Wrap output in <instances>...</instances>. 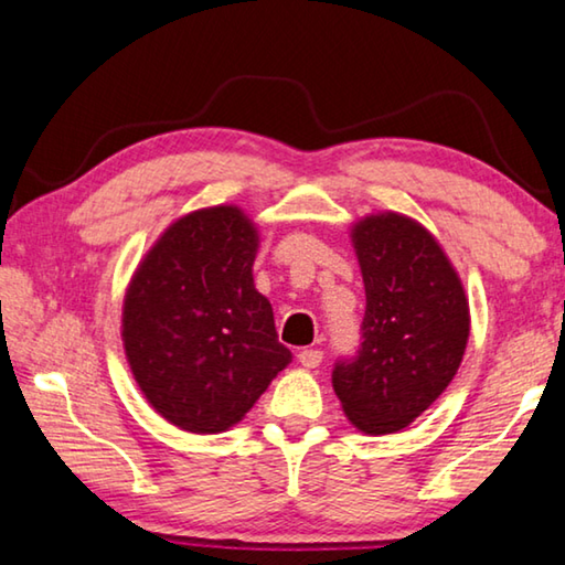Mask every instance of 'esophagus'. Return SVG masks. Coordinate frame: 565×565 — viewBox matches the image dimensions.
<instances>
[{"label": "esophagus", "mask_w": 565, "mask_h": 565, "mask_svg": "<svg viewBox=\"0 0 565 565\" xmlns=\"http://www.w3.org/2000/svg\"><path fill=\"white\" fill-rule=\"evenodd\" d=\"M298 363L302 367H318L322 363V350H300Z\"/></svg>", "instance_id": "obj_1"}]
</instances>
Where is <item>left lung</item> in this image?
<instances>
[{
  "label": "left lung",
  "instance_id": "obj_1",
  "mask_svg": "<svg viewBox=\"0 0 565 565\" xmlns=\"http://www.w3.org/2000/svg\"><path fill=\"white\" fill-rule=\"evenodd\" d=\"M353 245L365 282L363 343L332 367V387L358 430L387 436L428 411L458 373L468 298L420 222L397 212L363 217Z\"/></svg>",
  "mask_w": 565,
  "mask_h": 565
}]
</instances>
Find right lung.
Masks as SVG:
<instances>
[{
    "label": "right lung",
    "instance_id": "right-lung-1",
    "mask_svg": "<svg viewBox=\"0 0 565 565\" xmlns=\"http://www.w3.org/2000/svg\"><path fill=\"white\" fill-rule=\"evenodd\" d=\"M257 243L235 205L190 212L164 230L127 288V363L147 403L188 433L233 428L292 358L255 290Z\"/></svg>",
    "mask_w": 565,
    "mask_h": 565
}]
</instances>
